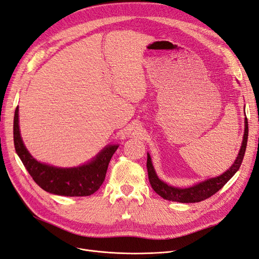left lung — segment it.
I'll list each match as a JSON object with an SVG mask.
<instances>
[{
  "label": "left lung",
  "instance_id": "left-lung-1",
  "mask_svg": "<svg viewBox=\"0 0 259 259\" xmlns=\"http://www.w3.org/2000/svg\"><path fill=\"white\" fill-rule=\"evenodd\" d=\"M247 136H248V125H247V119L245 117L242 145H241V148H240L238 156L235 159L234 164L222 175L214 178H210V179L198 182L189 187H176L160 180L155 172L152 160H151V156L148 153L147 168H148V176H149V181L151 186H152V189L155 191L156 194H158L160 197H163L166 200L189 203V202H199L201 200L211 197L212 195H214L218 191H220L222 187L224 186L239 170V168L241 166V163L244 157L246 144H247Z\"/></svg>",
  "mask_w": 259,
  "mask_h": 259
}]
</instances>
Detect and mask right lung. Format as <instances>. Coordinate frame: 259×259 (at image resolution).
Here are the masks:
<instances>
[{"label": "right lung", "mask_w": 259, "mask_h": 259, "mask_svg": "<svg viewBox=\"0 0 259 259\" xmlns=\"http://www.w3.org/2000/svg\"><path fill=\"white\" fill-rule=\"evenodd\" d=\"M14 144L18 156L33 180L48 193L80 197L94 194L103 184L107 168L119 145L106 146L90 162L77 167H56L35 159L25 148L19 130V108L14 117Z\"/></svg>", "instance_id": "add662e5"}]
</instances>
